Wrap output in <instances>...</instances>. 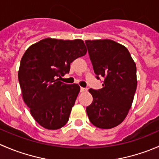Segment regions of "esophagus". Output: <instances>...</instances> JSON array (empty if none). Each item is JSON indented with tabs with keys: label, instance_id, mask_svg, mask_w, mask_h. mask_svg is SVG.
<instances>
[{
	"label": "esophagus",
	"instance_id": "1",
	"mask_svg": "<svg viewBox=\"0 0 159 159\" xmlns=\"http://www.w3.org/2000/svg\"><path fill=\"white\" fill-rule=\"evenodd\" d=\"M80 90H81V92H84V91H87V89L86 88H83V87H81V89H80Z\"/></svg>",
	"mask_w": 159,
	"mask_h": 159
}]
</instances>
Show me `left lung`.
Returning <instances> with one entry per match:
<instances>
[{"label": "left lung", "instance_id": "8db88e82", "mask_svg": "<svg viewBox=\"0 0 159 159\" xmlns=\"http://www.w3.org/2000/svg\"><path fill=\"white\" fill-rule=\"evenodd\" d=\"M96 74L104 78L101 89H89L93 102L86 108L91 124L109 129L127 116L137 88L136 65L129 50L112 40L85 41Z\"/></svg>", "mask_w": 159, "mask_h": 159}]
</instances>
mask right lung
Masks as SVG:
<instances>
[{"label":"right lung","mask_w":159,"mask_h":159,"mask_svg":"<svg viewBox=\"0 0 159 159\" xmlns=\"http://www.w3.org/2000/svg\"><path fill=\"white\" fill-rule=\"evenodd\" d=\"M86 52L82 40L45 38L24 54L18 71L24 102L44 129H59L68 121L80 87L60 78L69 73L70 63Z\"/></svg>","instance_id":"obj_1"}]
</instances>
